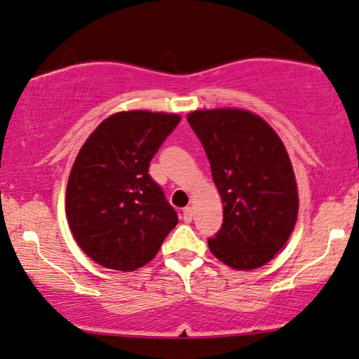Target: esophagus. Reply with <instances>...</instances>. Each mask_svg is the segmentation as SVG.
Returning a JSON list of instances; mask_svg holds the SVG:
<instances>
[{"mask_svg":"<svg viewBox=\"0 0 359 359\" xmlns=\"http://www.w3.org/2000/svg\"><path fill=\"white\" fill-rule=\"evenodd\" d=\"M183 220L187 224H190L191 220H193V210H191V207H187V208H183Z\"/></svg>","mask_w":359,"mask_h":359,"instance_id":"obj_1","label":"esophagus"}]
</instances>
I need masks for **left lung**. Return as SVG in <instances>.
<instances>
[{
	"label": "left lung",
	"instance_id": "left-lung-1",
	"mask_svg": "<svg viewBox=\"0 0 359 359\" xmlns=\"http://www.w3.org/2000/svg\"><path fill=\"white\" fill-rule=\"evenodd\" d=\"M210 161L224 201V224L208 239L212 255L233 269L264 266L297 222L299 191L276 132L261 116L236 108L188 115Z\"/></svg>",
	"mask_w": 359,
	"mask_h": 359
}]
</instances>
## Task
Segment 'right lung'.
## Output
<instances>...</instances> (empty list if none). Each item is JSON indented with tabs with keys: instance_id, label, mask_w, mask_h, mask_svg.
<instances>
[{
	"instance_id": "right-lung-1",
	"label": "right lung",
	"mask_w": 359,
	"mask_h": 359,
	"mask_svg": "<svg viewBox=\"0 0 359 359\" xmlns=\"http://www.w3.org/2000/svg\"><path fill=\"white\" fill-rule=\"evenodd\" d=\"M181 116L134 110L103 120L72 164L66 213L72 236L95 263L134 271L158 255L178 224L149 164Z\"/></svg>"
}]
</instances>
